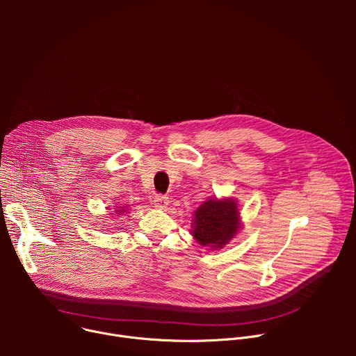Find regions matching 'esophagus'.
I'll return each mask as SVG.
<instances>
[{
  "label": "esophagus",
  "instance_id": "obj_1",
  "mask_svg": "<svg viewBox=\"0 0 356 356\" xmlns=\"http://www.w3.org/2000/svg\"><path fill=\"white\" fill-rule=\"evenodd\" d=\"M154 204H155L156 209L165 210L168 207V204H169V198L166 195H163V194H158L155 197V200H154Z\"/></svg>",
  "mask_w": 356,
  "mask_h": 356
}]
</instances>
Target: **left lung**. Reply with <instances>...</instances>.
<instances>
[{"label": "left lung", "mask_w": 356, "mask_h": 356, "mask_svg": "<svg viewBox=\"0 0 356 356\" xmlns=\"http://www.w3.org/2000/svg\"><path fill=\"white\" fill-rule=\"evenodd\" d=\"M191 235L202 245L213 249L225 246L239 231L241 217L234 198H210L194 211Z\"/></svg>", "instance_id": "1"}]
</instances>
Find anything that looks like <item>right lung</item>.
Segmentation results:
<instances>
[{"label":"right lung","mask_w":356,"mask_h":356,"mask_svg":"<svg viewBox=\"0 0 356 356\" xmlns=\"http://www.w3.org/2000/svg\"><path fill=\"white\" fill-rule=\"evenodd\" d=\"M115 213L117 214H122V213H125V210H124V207H120V210H115Z\"/></svg>","instance_id":"right-lung-1"}]
</instances>
